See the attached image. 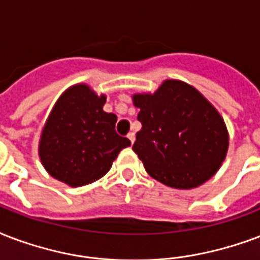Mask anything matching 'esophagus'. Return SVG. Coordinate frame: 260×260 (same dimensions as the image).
<instances>
[{
	"instance_id": "obj_1",
	"label": "esophagus",
	"mask_w": 260,
	"mask_h": 260,
	"mask_svg": "<svg viewBox=\"0 0 260 260\" xmlns=\"http://www.w3.org/2000/svg\"><path fill=\"white\" fill-rule=\"evenodd\" d=\"M135 138H136V136H135L134 132H129V134H128V139H129V140H131V143H134Z\"/></svg>"
}]
</instances>
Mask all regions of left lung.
Returning <instances> with one entry per match:
<instances>
[{"label": "left lung", "instance_id": "8db88e82", "mask_svg": "<svg viewBox=\"0 0 260 260\" xmlns=\"http://www.w3.org/2000/svg\"><path fill=\"white\" fill-rule=\"evenodd\" d=\"M132 101L142 122L132 150L152 178L191 189L217 173L229 134L222 116L195 87L169 79L154 94H135Z\"/></svg>", "mask_w": 260, "mask_h": 260}]
</instances>
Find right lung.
Listing matches in <instances>:
<instances>
[{
  "label": "right lung",
  "instance_id": "add662e5",
  "mask_svg": "<svg viewBox=\"0 0 260 260\" xmlns=\"http://www.w3.org/2000/svg\"><path fill=\"white\" fill-rule=\"evenodd\" d=\"M106 95L79 83L57 99L39 140V158L51 177L83 187L104 177L129 139L117 135V116L104 112Z\"/></svg>",
  "mask_w": 260,
  "mask_h": 260
}]
</instances>
